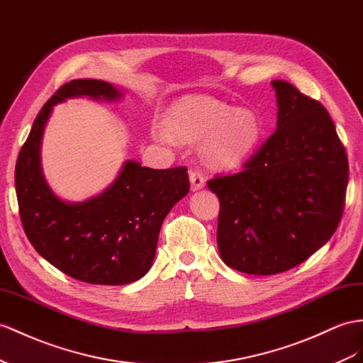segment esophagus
<instances>
[{
  "label": "esophagus",
  "mask_w": 363,
  "mask_h": 363,
  "mask_svg": "<svg viewBox=\"0 0 363 363\" xmlns=\"http://www.w3.org/2000/svg\"><path fill=\"white\" fill-rule=\"evenodd\" d=\"M189 176H190V182H191L193 190H199L203 187V185H206V178H203V174L199 170H190Z\"/></svg>",
  "instance_id": "1"
}]
</instances>
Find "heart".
<instances>
[{
	"instance_id": "heart-1",
	"label": "heart",
	"mask_w": 363,
	"mask_h": 363,
	"mask_svg": "<svg viewBox=\"0 0 363 363\" xmlns=\"http://www.w3.org/2000/svg\"><path fill=\"white\" fill-rule=\"evenodd\" d=\"M167 132H155L160 143L173 138L184 143L210 138L207 160L216 167H233L255 150L262 136V123L255 111L240 110L210 96H185L165 115Z\"/></svg>"
}]
</instances>
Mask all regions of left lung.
Masks as SVG:
<instances>
[{"label":"left lung","mask_w":363,"mask_h":363,"mask_svg":"<svg viewBox=\"0 0 363 363\" xmlns=\"http://www.w3.org/2000/svg\"><path fill=\"white\" fill-rule=\"evenodd\" d=\"M277 128L235 174L207 182L219 198L218 248L228 267L277 274L328 242L345 207L348 157L319 101L274 79Z\"/></svg>","instance_id":"1"}]
</instances>
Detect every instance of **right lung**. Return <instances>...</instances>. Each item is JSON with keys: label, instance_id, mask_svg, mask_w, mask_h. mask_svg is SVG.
Masks as SVG:
<instances>
[{"label": "right lung", "instance_id": "add662e5", "mask_svg": "<svg viewBox=\"0 0 363 363\" xmlns=\"http://www.w3.org/2000/svg\"><path fill=\"white\" fill-rule=\"evenodd\" d=\"M77 96L115 101L123 93L106 81L73 79L35 118L15 167L26 236L45 261L78 281L135 282L150 270L165 216L190 190L189 173L185 167L155 170L127 161L96 198L73 203L60 199L44 179L40 147L53 106Z\"/></svg>", "mask_w": 363, "mask_h": 363}]
</instances>
